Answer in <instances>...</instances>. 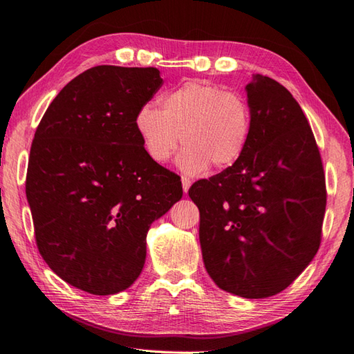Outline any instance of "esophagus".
Here are the masks:
<instances>
[{"label": "esophagus", "instance_id": "esophagus-1", "mask_svg": "<svg viewBox=\"0 0 354 354\" xmlns=\"http://www.w3.org/2000/svg\"><path fill=\"white\" fill-rule=\"evenodd\" d=\"M191 187V180L187 176H183V188H184V193H188V189Z\"/></svg>", "mask_w": 354, "mask_h": 354}]
</instances>
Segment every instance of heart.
Instances as JSON below:
<instances>
[{"mask_svg":"<svg viewBox=\"0 0 354 354\" xmlns=\"http://www.w3.org/2000/svg\"><path fill=\"white\" fill-rule=\"evenodd\" d=\"M160 109L147 105L136 115V130L148 156L166 163L180 145L179 166L198 174L209 165L227 169L245 154L254 127L248 99L207 82L189 80L165 93Z\"/></svg>","mask_w":354,"mask_h":354,"instance_id":"obj_1","label":"heart"}]
</instances>
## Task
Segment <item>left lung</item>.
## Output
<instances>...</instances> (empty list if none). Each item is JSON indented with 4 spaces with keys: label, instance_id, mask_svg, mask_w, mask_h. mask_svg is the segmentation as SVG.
<instances>
[{
    "label": "left lung",
    "instance_id": "left-lung-1",
    "mask_svg": "<svg viewBox=\"0 0 354 354\" xmlns=\"http://www.w3.org/2000/svg\"><path fill=\"white\" fill-rule=\"evenodd\" d=\"M246 92L254 127L245 154L188 196L200 210L212 280L258 299L286 289L317 254L326 184L315 135L289 90L254 74Z\"/></svg>",
    "mask_w": 354,
    "mask_h": 354
}]
</instances>
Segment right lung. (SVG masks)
<instances>
[{
    "instance_id": "right-lung-1",
    "label": "right lung",
    "mask_w": 354,
    "mask_h": 354,
    "mask_svg": "<svg viewBox=\"0 0 354 354\" xmlns=\"http://www.w3.org/2000/svg\"><path fill=\"white\" fill-rule=\"evenodd\" d=\"M157 68L99 65L60 90L35 130L26 174L37 248L66 283L113 295L139 277L151 224L183 197L148 156L136 115Z\"/></svg>"
}]
</instances>
